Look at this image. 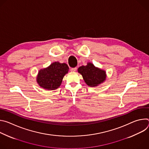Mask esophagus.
<instances>
[{"label": "esophagus", "mask_w": 149, "mask_h": 149, "mask_svg": "<svg viewBox=\"0 0 149 149\" xmlns=\"http://www.w3.org/2000/svg\"><path fill=\"white\" fill-rule=\"evenodd\" d=\"M76 70H77V68H76V67L72 68L71 69V72H75Z\"/></svg>", "instance_id": "34e87169"}]
</instances>
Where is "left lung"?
I'll return each instance as SVG.
<instances>
[{"mask_svg":"<svg viewBox=\"0 0 149 149\" xmlns=\"http://www.w3.org/2000/svg\"><path fill=\"white\" fill-rule=\"evenodd\" d=\"M78 72L82 75L85 82L91 87L98 86L106 79V72L95 67L91 62L87 63L86 66L79 67Z\"/></svg>","mask_w":149,"mask_h":149,"instance_id":"obj_1","label":"left lung"}]
</instances>
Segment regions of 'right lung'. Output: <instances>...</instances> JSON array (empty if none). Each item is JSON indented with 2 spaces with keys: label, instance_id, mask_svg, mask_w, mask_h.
Here are the masks:
<instances>
[{
  "label": "right lung",
  "instance_id": "1",
  "mask_svg": "<svg viewBox=\"0 0 149 149\" xmlns=\"http://www.w3.org/2000/svg\"><path fill=\"white\" fill-rule=\"evenodd\" d=\"M68 70L69 67L65 63L53 62L48 67L39 71L36 81L42 88L56 90L61 86L63 77L68 73Z\"/></svg>",
  "mask_w": 149,
  "mask_h": 149
}]
</instances>
